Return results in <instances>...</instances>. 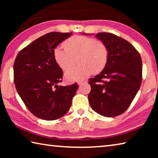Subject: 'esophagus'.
Listing matches in <instances>:
<instances>
[{
    "mask_svg": "<svg viewBox=\"0 0 158 158\" xmlns=\"http://www.w3.org/2000/svg\"><path fill=\"white\" fill-rule=\"evenodd\" d=\"M87 81H85V80H79V81H77V84L78 85H81L83 84H84V83H86Z\"/></svg>",
    "mask_w": 158,
    "mask_h": 158,
    "instance_id": "esophagus-1",
    "label": "esophagus"
}]
</instances>
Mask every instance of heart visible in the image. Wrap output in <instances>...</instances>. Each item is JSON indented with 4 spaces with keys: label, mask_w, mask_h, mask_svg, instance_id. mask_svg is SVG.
<instances>
[{
    "label": "heart",
    "mask_w": 158,
    "mask_h": 158,
    "mask_svg": "<svg viewBox=\"0 0 158 158\" xmlns=\"http://www.w3.org/2000/svg\"><path fill=\"white\" fill-rule=\"evenodd\" d=\"M63 47H56L53 51L58 65L63 70H68L75 63L76 58L79 63L66 72L65 77L69 81H79L93 73H100L107 63V47L104 42L92 37L74 35L64 42Z\"/></svg>",
    "instance_id": "b5f03b06"
}]
</instances>
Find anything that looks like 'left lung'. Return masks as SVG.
<instances>
[{
	"label": "left lung",
	"instance_id": "left-lung-1",
	"mask_svg": "<svg viewBox=\"0 0 158 158\" xmlns=\"http://www.w3.org/2000/svg\"><path fill=\"white\" fill-rule=\"evenodd\" d=\"M95 37L105 44L109 56L105 68L89 79V104L102 116H117L127 110L139 89L141 58L135 48L122 37L109 33H98Z\"/></svg>",
	"mask_w": 158,
	"mask_h": 158
}]
</instances>
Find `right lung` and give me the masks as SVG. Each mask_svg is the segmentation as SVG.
I'll use <instances>...</instances> for the list:
<instances>
[{
    "instance_id": "right-lung-1",
    "label": "right lung",
    "mask_w": 158,
    "mask_h": 158,
    "mask_svg": "<svg viewBox=\"0 0 158 158\" xmlns=\"http://www.w3.org/2000/svg\"><path fill=\"white\" fill-rule=\"evenodd\" d=\"M72 33L51 32L21 50L14 63L16 89L34 116L46 121L63 116L72 105L79 85L62 86L63 70L55 61L53 51Z\"/></svg>"
}]
</instances>
